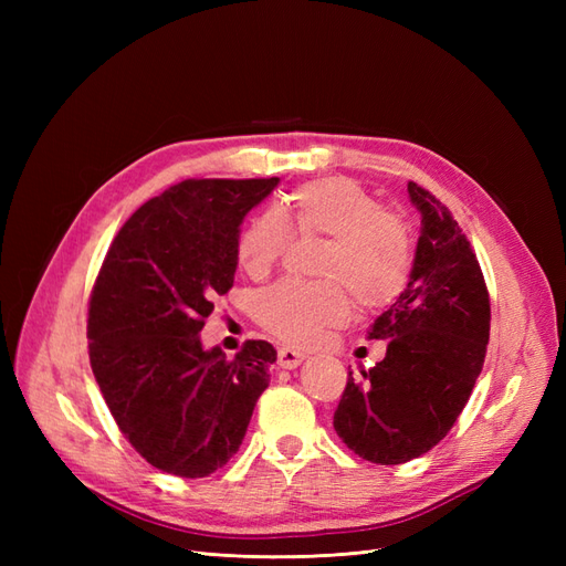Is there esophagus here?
Returning <instances> with one entry per match:
<instances>
[{"label": "esophagus", "instance_id": "esophagus-1", "mask_svg": "<svg viewBox=\"0 0 566 566\" xmlns=\"http://www.w3.org/2000/svg\"><path fill=\"white\" fill-rule=\"evenodd\" d=\"M304 361V352H297L293 347H281L279 349V366L285 370H293Z\"/></svg>", "mask_w": 566, "mask_h": 566}]
</instances>
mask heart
<instances>
[{"instance_id":"obj_1","label":"heart","mask_w":566,"mask_h":566,"mask_svg":"<svg viewBox=\"0 0 566 566\" xmlns=\"http://www.w3.org/2000/svg\"><path fill=\"white\" fill-rule=\"evenodd\" d=\"M295 233L331 238L321 262L323 283L283 281L256 302V318L287 345H310L325 325L345 323L349 295L378 310L401 295L410 276V235L399 214L382 210L354 179L312 181L290 193L281 214H254L238 233V264L252 279L276 266ZM342 284L346 286L340 287Z\"/></svg>"}]
</instances>
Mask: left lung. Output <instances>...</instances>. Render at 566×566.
Returning <instances> with one entry per match:
<instances>
[{"label": "left lung", "mask_w": 566, "mask_h": 566, "mask_svg": "<svg viewBox=\"0 0 566 566\" xmlns=\"http://www.w3.org/2000/svg\"><path fill=\"white\" fill-rule=\"evenodd\" d=\"M408 198L420 212L413 269L368 331L387 354L361 382L349 373L333 418L337 437L378 465H401L449 434L489 345V293L470 241L430 191L408 181Z\"/></svg>", "instance_id": "1"}]
</instances>
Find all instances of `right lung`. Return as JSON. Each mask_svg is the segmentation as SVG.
<instances>
[{
	"label": "right lung",
	"mask_w": 566,
	"mask_h": 566,
	"mask_svg": "<svg viewBox=\"0 0 566 566\" xmlns=\"http://www.w3.org/2000/svg\"><path fill=\"white\" fill-rule=\"evenodd\" d=\"M271 179H188L119 229L90 300V361L119 430L153 468L186 479L241 449L276 349L248 339L229 361L200 331L233 287L235 241Z\"/></svg>",
	"instance_id": "1"
}]
</instances>
